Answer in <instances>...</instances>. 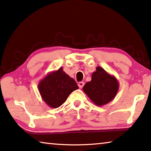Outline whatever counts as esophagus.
Wrapping results in <instances>:
<instances>
[{
    "label": "esophagus",
    "instance_id": "esophagus-1",
    "mask_svg": "<svg viewBox=\"0 0 151 151\" xmlns=\"http://www.w3.org/2000/svg\"><path fill=\"white\" fill-rule=\"evenodd\" d=\"M78 86L81 88H83V86H84V83H83V82H79V83H78Z\"/></svg>",
    "mask_w": 151,
    "mask_h": 151
}]
</instances>
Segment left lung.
Listing matches in <instances>:
<instances>
[{"instance_id":"obj_1","label":"left lung","mask_w":151,"mask_h":151,"mask_svg":"<svg viewBox=\"0 0 151 151\" xmlns=\"http://www.w3.org/2000/svg\"><path fill=\"white\" fill-rule=\"evenodd\" d=\"M119 83L115 76L97 66L91 75V81L84 85L85 94L97 106L108 104L116 96L119 90Z\"/></svg>"}]
</instances>
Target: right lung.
Wrapping results in <instances>:
<instances>
[{"mask_svg": "<svg viewBox=\"0 0 151 151\" xmlns=\"http://www.w3.org/2000/svg\"><path fill=\"white\" fill-rule=\"evenodd\" d=\"M78 88L75 81L62 67L50 72L38 83V90L43 101L52 108L62 106L69 95Z\"/></svg>", "mask_w": 151, "mask_h": 151, "instance_id": "obj_1", "label": "right lung"}]
</instances>
